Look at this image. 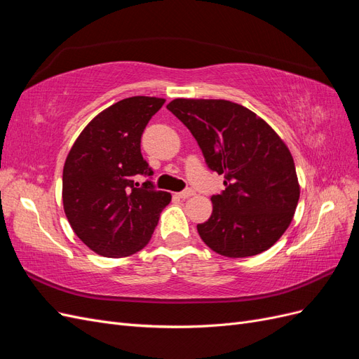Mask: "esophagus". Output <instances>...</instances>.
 I'll return each instance as SVG.
<instances>
[{
  "instance_id": "esophagus-1",
  "label": "esophagus",
  "mask_w": 359,
  "mask_h": 359,
  "mask_svg": "<svg viewBox=\"0 0 359 359\" xmlns=\"http://www.w3.org/2000/svg\"><path fill=\"white\" fill-rule=\"evenodd\" d=\"M194 194V191L191 190V189H186V190H182V191H180L178 193V198H181V199H189V198H191Z\"/></svg>"
}]
</instances>
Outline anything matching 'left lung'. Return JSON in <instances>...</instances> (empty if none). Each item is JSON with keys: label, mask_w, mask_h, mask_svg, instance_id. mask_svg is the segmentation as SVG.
<instances>
[{"label": "left lung", "mask_w": 359, "mask_h": 359, "mask_svg": "<svg viewBox=\"0 0 359 359\" xmlns=\"http://www.w3.org/2000/svg\"><path fill=\"white\" fill-rule=\"evenodd\" d=\"M168 109L186 126L206 165L224 175L212 214L198 224L215 253L247 257L273 247L286 232L299 199L289 148L262 118L229 100L175 99Z\"/></svg>", "instance_id": "obj_1"}]
</instances>
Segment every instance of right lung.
Masks as SVG:
<instances>
[{"mask_svg": "<svg viewBox=\"0 0 359 359\" xmlns=\"http://www.w3.org/2000/svg\"><path fill=\"white\" fill-rule=\"evenodd\" d=\"M165 99L136 95L107 107L76 139L64 163L62 205L79 240L97 255L126 257L153 236L170 193L158 191L140 153L144 130Z\"/></svg>", "mask_w": 359, "mask_h": 359, "instance_id": "obj_1", "label": "right lung"}]
</instances>
